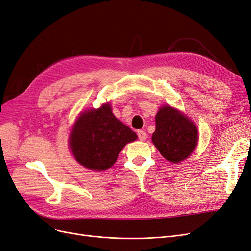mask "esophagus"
<instances>
[{
  "label": "esophagus",
  "instance_id": "obj_1",
  "mask_svg": "<svg viewBox=\"0 0 251 251\" xmlns=\"http://www.w3.org/2000/svg\"><path fill=\"white\" fill-rule=\"evenodd\" d=\"M137 135H138L139 140H141V141L147 139V133L144 132V131H142V130H139V131L137 132Z\"/></svg>",
  "mask_w": 251,
  "mask_h": 251
}]
</instances>
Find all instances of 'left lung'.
Returning a JSON list of instances; mask_svg holds the SVG:
<instances>
[{
	"instance_id": "1",
	"label": "left lung",
	"mask_w": 251,
	"mask_h": 251,
	"mask_svg": "<svg viewBox=\"0 0 251 251\" xmlns=\"http://www.w3.org/2000/svg\"><path fill=\"white\" fill-rule=\"evenodd\" d=\"M151 140L166 160L178 163L192 154L198 134L196 126L184 114L165 105L156 115V130Z\"/></svg>"
}]
</instances>
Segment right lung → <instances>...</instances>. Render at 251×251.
Here are the masks:
<instances>
[{
	"label": "right lung",
	"mask_w": 251,
	"mask_h": 251,
	"mask_svg": "<svg viewBox=\"0 0 251 251\" xmlns=\"http://www.w3.org/2000/svg\"><path fill=\"white\" fill-rule=\"evenodd\" d=\"M137 139L130 127L114 116L109 103L88 110L77 118L70 134L75 159L87 169L103 171L116 162L126 143Z\"/></svg>",
	"instance_id": "add662e5"
}]
</instances>
